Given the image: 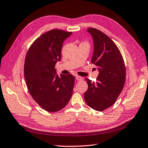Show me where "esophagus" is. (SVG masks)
Instances as JSON below:
<instances>
[{
    "label": "esophagus",
    "mask_w": 148,
    "mask_h": 148,
    "mask_svg": "<svg viewBox=\"0 0 148 148\" xmlns=\"http://www.w3.org/2000/svg\"><path fill=\"white\" fill-rule=\"evenodd\" d=\"M75 79H76L78 81H81V80H82V77L81 76H79V75H77V76L75 77Z\"/></svg>",
    "instance_id": "esophagus-1"
}]
</instances>
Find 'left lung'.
Listing matches in <instances>:
<instances>
[{"instance_id": "obj_1", "label": "left lung", "mask_w": 148, "mask_h": 148, "mask_svg": "<svg viewBox=\"0 0 148 148\" xmlns=\"http://www.w3.org/2000/svg\"><path fill=\"white\" fill-rule=\"evenodd\" d=\"M87 31L94 43L91 62L99 73L96 82L87 79L84 99L90 107L101 112L111 107L119 97L124 87L126 69L119 48L108 36L95 28Z\"/></svg>"}]
</instances>
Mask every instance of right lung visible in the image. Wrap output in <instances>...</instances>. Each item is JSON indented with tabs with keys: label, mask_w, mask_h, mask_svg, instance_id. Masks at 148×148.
I'll return each mask as SVG.
<instances>
[{
	"label": "right lung",
	"mask_w": 148,
	"mask_h": 148,
	"mask_svg": "<svg viewBox=\"0 0 148 148\" xmlns=\"http://www.w3.org/2000/svg\"><path fill=\"white\" fill-rule=\"evenodd\" d=\"M72 32L52 29L41 35L29 48L24 65L28 90L40 106L56 112L68 103L73 94L75 77L57 74L55 65L61 61L62 44Z\"/></svg>",
	"instance_id": "obj_1"
}]
</instances>
